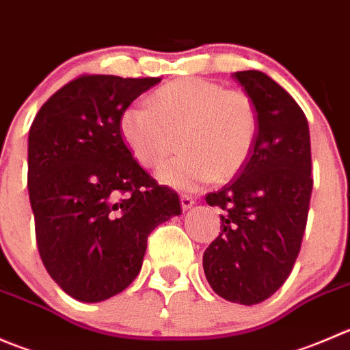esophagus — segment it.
<instances>
[{"label": "esophagus", "mask_w": 350, "mask_h": 350, "mask_svg": "<svg viewBox=\"0 0 350 350\" xmlns=\"http://www.w3.org/2000/svg\"><path fill=\"white\" fill-rule=\"evenodd\" d=\"M196 200L193 198L191 195H181V208L183 210H189L193 205H195Z\"/></svg>", "instance_id": "34e87169"}]
</instances>
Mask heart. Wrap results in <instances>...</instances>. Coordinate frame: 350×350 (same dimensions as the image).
<instances>
[{
	"mask_svg": "<svg viewBox=\"0 0 350 350\" xmlns=\"http://www.w3.org/2000/svg\"><path fill=\"white\" fill-rule=\"evenodd\" d=\"M150 106L121 114V135L137 159L157 164L181 138V155L164 162L157 178L174 188L224 181L239 171L256 135V116L244 94L198 77L181 78L154 94Z\"/></svg>",
	"mask_w": 350,
	"mask_h": 350,
	"instance_id": "obj_1",
	"label": "heart"
}]
</instances>
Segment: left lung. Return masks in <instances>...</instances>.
I'll return each instance as SVG.
<instances>
[{
    "label": "left lung",
    "instance_id": "1",
    "mask_svg": "<svg viewBox=\"0 0 350 350\" xmlns=\"http://www.w3.org/2000/svg\"><path fill=\"white\" fill-rule=\"evenodd\" d=\"M232 78L251 99L258 131L236 179L205 196L224 213L203 270L213 293L251 306L279 291L299 254L313 189L311 142L303 109L277 81L256 70Z\"/></svg>",
    "mask_w": 350,
    "mask_h": 350
}]
</instances>
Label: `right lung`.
Here are the masks:
<instances>
[{
    "instance_id": "1",
    "label": "right lung",
    "mask_w": 350,
    "mask_h": 350,
    "mask_svg": "<svg viewBox=\"0 0 350 350\" xmlns=\"http://www.w3.org/2000/svg\"><path fill=\"white\" fill-rule=\"evenodd\" d=\"M161 78L83 75L57 90L29 131V196L40 258L73 299L99 303L126 289L147 237L181 213L121 137V114Z\"/></svg>"
}]
</instances>
